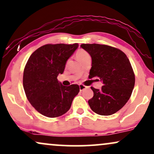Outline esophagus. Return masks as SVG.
I'll list each match as a JSON object with an SVG mask.
<instances>
[{
    "mask_svg": "<svg viewBox=\"0 0 154 154\" xmlns=\"http://www.w3.org/2000/svg\"><path fill=\"white\" fill-rule=\"evenodd\" d=\"M79 88H80V91H83V90H85V88H87V86H85V85H83V84H80L79 85Z\"/></svg>",
    "mask_w": 154,
    "mask_h": 154,
    "instance_id": "obj_1",
    "label": "esophagus"
}]
</instances>
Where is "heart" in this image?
Returning a JSON list of instances; mask_svg holds the SVG:
<instances>
[{"mask_svg": "<svg viewBox=\"0 0 154 154\" xmlns=\"http://www.w3.org/2000/svg\"><path fill=\"white\" fill-rule=\"evenodd\" d=\"M76 57L80 61H82L83 60L86 59V58L91 57H90V54L86 51L83 50V49H79L76 52Z\"/></svg>", "mask_w": 154, "mask_h": 154, "instance_id": "b5f03b06", "label": "heart"}]
</instances>
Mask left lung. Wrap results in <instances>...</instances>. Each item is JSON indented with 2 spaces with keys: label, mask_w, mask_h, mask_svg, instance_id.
Wrapping results in <instances>:
<instances>
[{
  "label": "left lung",
  "mask_w": 154,
  "mask_h": 154,
  "mask_svg": "<svg viewBox=\"0 0 154 154\" xmlns=\"http://www.w3.org/2000/svg\"><path fill=\"white\" fill-rule=\"evenodd\" d=\"M92 58L89 79L103 81L101 89L91 87L93 97L88 100L92 110L100 115L117 112L130 98L135 75L127 55L117 48L99 44H82Z\"/></svg>",
  "instance_id": "left-lung-1"
}]
</instances>
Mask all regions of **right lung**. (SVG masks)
Masks as SVG:
<instances>
[{
	"mask_svg": "<svg viewBox=\"0 0 154 154\" xmlns=\"http://www.w3.org/2000/svg\"><path fill=\"white\" fill-rule=\"evenodd\" d=\"M78 47V43L47 44L34 51L26 63L23 73L26 97L32 106L46 117H57L65 114L79 93V85L64 86L57 80Z\"/></svg>",
	"mask_w": 154,
	"mask_h": 154,
	"instance_id": "1",
	"label": "right lung"
}]
</instances>
